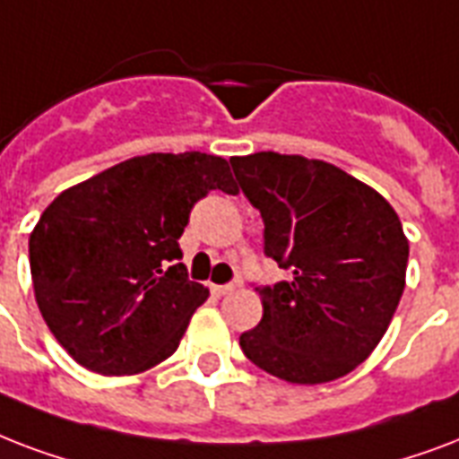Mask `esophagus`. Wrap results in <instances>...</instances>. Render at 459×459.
Here are the masks:
<instances>
[{"mask_svg":"<svg viewBox=\"0 0 459 459\" xmlns=\"http://www.w3.org/2000/svg\"><path fill=\"white\" fill-rule=\"evenodd\" d=\"M211 292L215 294V297H225V294L234 292V285H211Z\"/></svg>","mask_w":459,"mask_h":459,"instance_id":"obj_1","label":"esophagus"}]
</instances>
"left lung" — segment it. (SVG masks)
Masks as SVG:
<instances>
[{"label": "left lung", "instance_id": "obj_1", "mask_svg": "<svg viewBox=\"0 0 459 459\" xmlns=\"http://www.w3.org/2000/svg\"><path fill=\"white\" fill-rule=\"evenodd\" d=\"M263 218V251L290 278L255 287L263 318L244 354L282 381L342 378L385 335L404 290L410 241L393 205L340 167L301 155L230 158Z\"/></svg>", "mask_w": 459, "mask_h": 459}]
</instances>
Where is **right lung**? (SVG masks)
Wrapping results in <instances>:
<instances>
[{"mask_svg":"<svg viewBox=\"0 0 459 459\" xmlns=\"http://www.w3.org/2000/svg\"><path fill=\"white\" fill-rule=\"evenodd\" d=\"M237 194L227 160L151 152L62 191L30 232L35 301L88 371L131 376L172 357L208 290L179 237L208 191Z\"/></svg>","mask_w":459,"mask_h":459,"instance_id":"1","label":"right lung"}]
</instances>
